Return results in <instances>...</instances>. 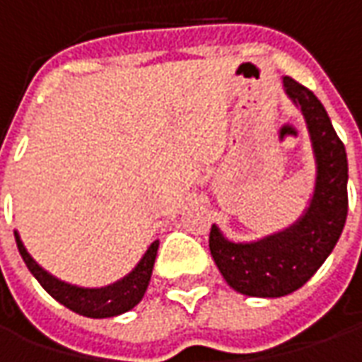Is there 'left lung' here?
<instances>
[{
	"label": "left lung",
	"instance_id": "8db88e82",
	"mask_svg": "<svg viewBox=\"0 0 362 362\" xmlns=\"http://www.w3.org/2000/svg\"><path fill=\"white\" fill-rule=\"evenodd\" d=\"M283 89L303 112L316 160L308 209L291 227L256 243H230L217 225L209 233V250L225 281L238 293L259 298L303 287L332 254L347 219L345 145L312 90L291 77H283Z\"/></svg>",
	"mask_w": 362,
	"mask_h": 362
}]
</instances>
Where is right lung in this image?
Listing matches in <instances>:
<instances>
[{"label":"right lung","mask_w":362,"mask_h":362,"mask_svg":"<svg viewBox=\"0 0 362 362\" xmlns=\"http://www.w3.org/2000/svg\"><path fill=\"white\" fill-rule=\"evenodd\" d=\"M15 240H17L21 258L27 264L28 272L33 273L36 281L42 285L44 291L54 296L59 304H64L66 308L77 312L81 316H87V318H112V316L132 310L135 304H139L147 291V285H149L158 250V240H155L143 254L139 264L127 273L124 279L116 281L108 287L85 288L69 285L66 281H59L58 277H54L38 266L27 252L17 230H15Z\"/></svg>","instance_id":"obj_1"}]
</instances>
